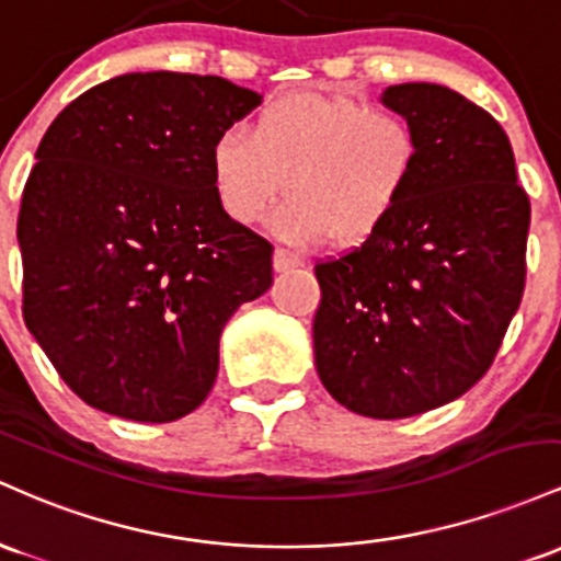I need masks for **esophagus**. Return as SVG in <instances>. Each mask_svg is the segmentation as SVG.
I'll return each mask as SVG.
<instances>
[{
    "instance_id": "1",
    "label": "esophagus",
    "mask_w": 561,
    "mask_h": 561,
    "mask_svg": "<svg viewBox=\"0 0 561 561\" xmlns=\"http://www.w3.org/2000/svg\"><path fill=\"white\" fill-rule=\"evenodd\" d=\"M273 264H275V270H278V273H286V270L301 267V264H305V260H301L297 251H291V249H275Z\"/></svg>"
}]
</instances>
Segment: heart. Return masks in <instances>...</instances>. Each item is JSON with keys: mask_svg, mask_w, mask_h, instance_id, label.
Here are the masks:
<instances>
[{"mask_svg": "<svg viewBox=\"0 0 561 561\" xmlns=\"http://www.w3.org/2000/svg\"><path fill=\"white\" fill-rule=\"evenodd\" d=\"M419 161V135L400 111L297 92L264 105L251 129L219 131L211 185L241 225L262 219L286 187L278 230L288 241L355 249L394 217Z\"/></svg>", "mask_w": 561, "mask_h": 561, "instance_id": "obj_1", "label": "heart"}]
</instances>
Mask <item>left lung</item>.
<instances>
[{"label":"left lung","instance_id":"obj_1","mask_svg":"<svg viewBox=\"0 0 561 561\" xmlns=\"http://www.w3.org/2000/svg\"><path fill=\"white\" fill-rule=\"evenodd\" d=\"M381 103L413 124L419 172L363 247L318 260L314 365L331 398L370 419H408L488 374L519 310L530 198L501 124L426 81Z\"/></svg>","mask_w":561,"mask_h":561}]
</instances>
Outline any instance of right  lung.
Listing matches in <instances>:
<instances>
[{"label":"right lung","mask_w":561,"mask_h":561,"mask_svg":"<svg viewBox=\"0 0 561 561\" xmlns=\"http://www.w3.org/2000/svg\"><path fill=\"white\" fill-rule=\"evenodd\" d=\"M262 103L222 77L124 73L44 131L23 187V320L98 411H196L232 312L273 286V243L230 219L211 145Z\"/></svg>","instance_id":"add662e5"}]
</instances>
